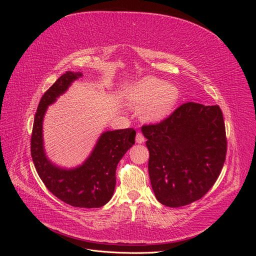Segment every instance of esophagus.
Instances as JSON below:
<instances>
[{"instance_id": "34e87169", "label": "esophagus", "mask_w": 256, "mask_h": 256, "mask_svg": "<svg viewBox=\"0 0 256 256\" xmlns=\"http://www.w3.org/2000/svg\"><path fill=\"white\" fill-rule=\"evenodd\" d=\"M136 141L138 144H142V143L145 142V138H144V136L141 132H138L136 134Z\"/></svg>"}]
</instances>
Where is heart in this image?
Masks as SVG:
<instances>
[{
    "mask_svg": "<svg viewBox=\"0 0 256 256\" xmlns=\"http://www.w3.org/2000/svg\"><path fill=\"white\" fill-rule=\"evenodd\" d=\"M127 98L134 106L147 104L143 110V118L154 122L164 120L173 111L180 98V90L173 83L146 76L129 88Z\"/></svg>",
    "mask_w": 256,
    "mask_h": 256,
    "instance_id": "obj_1",
    "label": "heart"
}]
</instances>
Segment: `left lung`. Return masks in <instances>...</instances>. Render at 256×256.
I'll list each match as a JSON object with an SVG mask.
<instances>
[{"label":"left lung","instance_id":"left-lung-1","mask_svg":"<svg viewBox=\"0 0 256 256\" xmlns=\"http://www.w3.org/2000/svg\"><path fill=\"white\" fill-rule=\"evenodd\" d=\"M148 173L161 204L182 207L202 198L218 180L226 156L219 106L187 102L164 120L144 125Z\"/></svg>","mask_w":256,"mask_h":256}]
</instances>
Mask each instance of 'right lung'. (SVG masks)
I'll use <instances>...</instances> for the list:
<instances>
[{"label":"right lung","mask_w":256,"mask_h":256,"mask_svg":"<svg viewBox=\"0 0 256 256\" xmlns=\"http://www.w3.org/2000/svg\"><path fill=\"white\" fill-rule=\"evenodd\" d=\"M80 76L81 72H66L42 97L34 118L30 154L38 175L53 196L74 207L98 208L109 202L113 196L116 168L134 144L136 131L134 128L106 131L82 166L69 170L54 166L44 150V116L47 108Z\"/></svg>","instance_id":"right-lung-1"}]
</instances>
